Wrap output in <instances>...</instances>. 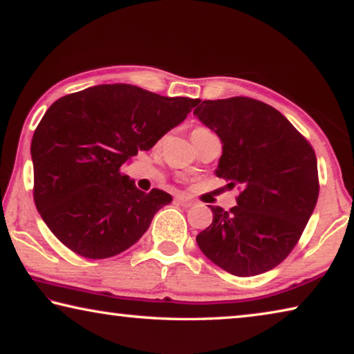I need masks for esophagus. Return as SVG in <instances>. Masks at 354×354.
Returning <instances> with one entry per match:
<instances>
[{"mask_svg":"<svg viewBox=\"0 0 354 354\" xmlns=\"http://www.w3.org/2000/svg\"><path fill=\"white\" fill-rule=\"evenodd\" d=\"M175 200H176L178 205H181V206H184V207H190L192 205H194V201L189 200L187 196H183V195H178Z\"/></svg>","mask_w":354,"mask_h":354,"instance_id":"obj_1","label":"esophagus"}]
</instances>
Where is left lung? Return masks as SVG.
Here are the masks:
<instances>
[{
  "instance_id": "obj_1",
  "label": "left lung",
  "mask_w": 354,
  "mask_h": 354,
  "mask_svg": "<svg viewBox=\"0 0 354 354\" xmlns=\"http://www.w3.org/2000/svg\"><path fill=\"white\" fill-rule=\"evenodd\" d=\"M194 111L223 143L215 175L239 185L237 206H211L196 243L236 277L272 270L295 247L319 198L317 158L283 113L247 97L206 100Z\"/></svg>"
}]
</instances>
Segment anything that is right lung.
Wrapping results in <instances>:
<instances>
[{
	"label": "right lung",
	"instance_id": "add662e5",
	"mask_svg": "<svg viewBox=\"0 0 354 354\" xmlns=\"http://www.w3.org/2000/svg\"><path fill=\"white\" fill-rule=\"evenodd\" d=\"M198 100L101 84L50 106L32 136L35 207L65 247L88 259L139 241L171 195L139 190L122 165L184 122Z\"/></svg>",
	"mask_w": 354,
	"mask_h": 354
}]
</instances>
